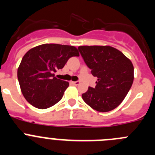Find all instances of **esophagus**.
<instances>
[{"label":"esophagus","mask_w":155,"mask_h":155,"mask_svg":"<svg viewBox=\"0 0 155 155\" xmlns=\"http://www.w3.org/2000/svg\"><path fill=\"white\" fill-rule=\"evenodd\" d=\"M72 83H73L74 85H78L79 84H80V81H72Z\"/></svg>","instance_id":"obj_1"}]
</instances>
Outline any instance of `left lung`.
I'll return each mask as SVG.
<instances>
[{"label":"left lung","instance_id":"1","mask_svg":"<svg viewBox=\"0 0 155 155\" xmlns=\"http://www.w3.org/2000/svg\"><path fill=\"white\" fill-rule=\"evenodd\" d=\"M78 50L91 73L98 78L95 87H88L82 98L98 112L116 109L130 89L134 66L124 53L109 46H82Z\"/></svg>","mask_w":155,"mask_h":155}]
</instances>
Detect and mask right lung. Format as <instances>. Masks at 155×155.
<instances>
[{
  "mask_svg": "<svg viewBox=\"0 0 155 155\" xmlns=\"http://www.w3.org/2000/svg\"><path fill=\"white\" fill-rule=\"evenodd\" d=\"M77 48L42 44L28 50L18 69V79L25 98L34 107L50 108L62 98L69 83L57 79L54 72L62 69L71 57H78Z\"/></svg>",
  "mask_w": 155,
  "mask_h": 155,
  "instance_id": "right-lung-1",
  "label": "right lung"
}]
</instances>
